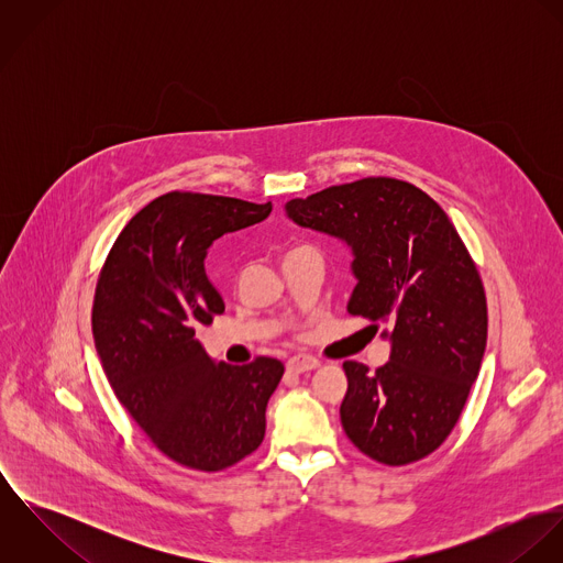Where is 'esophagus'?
<instances>
[{"label": "esophagus", "mask_w": 563, "mask_h": 563, "mask_svg": "<svg viewBox=\"0 0 563 563\" xmlns=\"http://www.w3.org/2000/svg\"><path fill=\"white\" fill-rule=\"evenodd\" d=\"M319 366H321V362L317 357H312V355H295L286 364V368L290 373H308V371H314Z\"/></svg>", "instance_id": "34e87169"}]
</instances>
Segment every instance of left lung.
<instances>
[{
  "label": "left lung",
  "mask_w": 563,
  "mask_h": 563,
  "mask_svg": "<svg viewBox=\"0 0 563 563\" xmlns=\"http://www.w3.org/2000/svg\"><path fill=\"white\" fill-rule=\"evenodd\" d=\"M286 214L351 249L357 284L346 310L375 331L386 324L393 346L375 373L342 364L344 433L388 466L427 457L460 420L487 340L482 277L457 230L427 192L393 177L290 199Z\"/></svg>",
  "instance_id": "obj_1"
}]
</instances>
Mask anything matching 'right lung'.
<instances>
[{"mask_svg": "<svg viewBox=\"0 0 563 563\" xmlns=\"http://www.w3.org/2000/svg\"><path fill=\"white\" fill-rule=\"evenodd\" d=\"M268 203L168 192L119 234L99 273L92 335L121 405L173 462L217 473L264 440L284 364L214 362L195 331L225 312L206 275L210 244L264 221Z\"/></svg>", "mask_w": 563, "mask_h": 563, "instance_id": "add662e5", "label": "right lung"}]
</instances>
